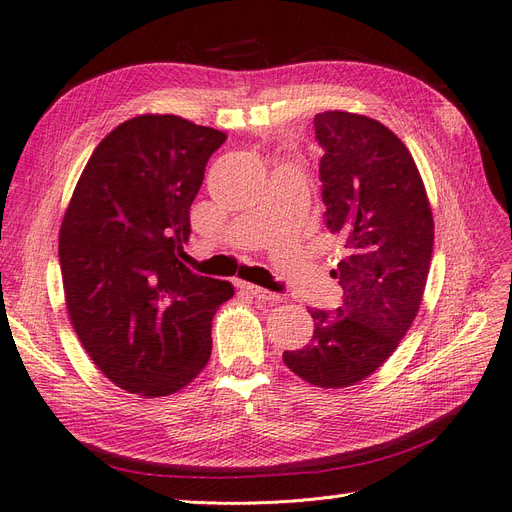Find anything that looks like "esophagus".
Returning <instances> with one entry per match:
<instances>
[{
  "label": "esophagus",
  "instance_id": "obj_1",
  "mask_svg": "<svg viewBox=\"0 0 512 512\" xmlns=\"http://www.w3.org/2000/svg\"><path fill=\"white\" fill-rule=\"evenodd\" d=\"M239 288H241V290H245L247 294H252V297H254V299H258V301H267V303H277V301H280V294L269 292V290H265V288L254 286V284H245V282H241V284H239Z\"/></svg>",
  "mask_w": 512,
  "mask_h": 512
}]
</instances>
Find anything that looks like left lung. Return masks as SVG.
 <instances>
[{"instance_id": "1", "label": "left lung", "mask_w": 512, "mask_h": 512, "mask_svg": "<svg viewBox=\"0 0 512 512\" xmlns=\"http://www.w3.org/2000/svg\"><path fill=\"white\" fill-rule=\"evenodd\" d=\"M322 147L324 224L344 237L346 256L331 271L342 305L309 309L314 335L284 363L305 382L344 389L389 359L421 305L433 250L425 185L406 145L365 115L314 117Z\"/></svg>"}]
</instances>
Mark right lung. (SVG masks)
<instances>
[{
    "label": "right lung",
    "instance_id": "add662e5",
    "mask_svg": "<svg viewBox=\"0 0 512 512\" xmlns=\"http://www.w3.org/2000/svg\"><path fill=\"white\" fill-rule=\"evenodd\" d=\"M226 134L177 115L123 121L91 153L59 232L72 327L128 393L170 395L211 356V320L235 288L181 262L190 207Z\"/></svg>",
    "mask_w": 512,
    "mask_h": 512
}]
</instances>
